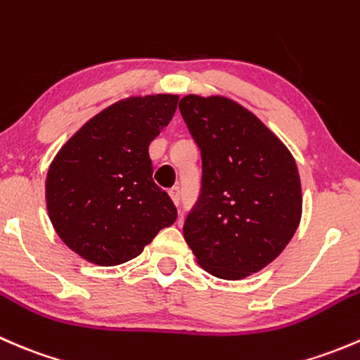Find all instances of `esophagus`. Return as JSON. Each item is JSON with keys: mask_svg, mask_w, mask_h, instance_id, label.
<instances>
[{"mask_svg": "<svg viewBox=\"0 0 360 360\" xmlns=\"http://www.w3.org/2000/svg\"><path fill=\"white\" fill-rule=\"evenodd\" d=\"M169 195H170V198H172V200H174V203H176V205H179V202H181V188L179 186L170 188Z\"/></svg>", "mask_w": 360, "mask_h": 360, "instance_id": "1", "label": "esophagus"}]
</instances>
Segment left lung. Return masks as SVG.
I'll return each mask as SVG.
<instances>
[{
  "label": "left lung",
  "mask_w": 360,
  "mask_h": 360,
  "mask_svg": "<svg viewBox=\"0 0 360 360\" xmlns=\"http://www.w3.org/2000/svg\"><path fill=\"white\" fill-rule=\"evenodd\" d=\"M179 111L202 155L197 202L183 233L210 275L238 281L275 259L301 217V184L288 148L226 97L186 96Z\"/></svg>",
  "instance_id": "8db88e82"
}]
</instances>
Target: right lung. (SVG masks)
Returning <instances> with one entry per match:
<instances>
[{
    "mask_svg": "<svg viewBox=\"0 0 360 360\" xmlns=\"http://www.w3.org/2000/svg\"><path fill=\"white\" fill-rule=\"evenodd\" d=\"M177 99L158 94L112 104L86 122L50 165V221L64 244L90 263L134 259L177 219L174 202L155 184L148 153Z\"/></svg>",
    "mask_w": 360,
    "mask_h": 360,
    "instance_id": "1",
    "label": "right lung"
}]
</instances>
